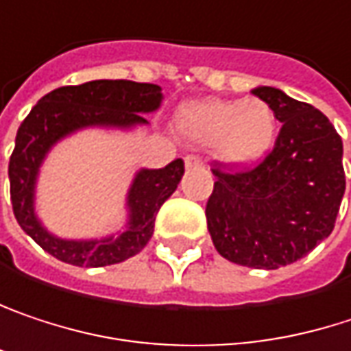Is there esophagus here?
<instances>
[{
    "instance_id": "34e87169",
    "label": "esophagus",
    "mask_w": 351,
    "mask_h": 351,
    "mask_svg": "<svg viewBox=\"0 0 351 351\" xmlns=\"http://www.w3.org/2000/svg\"><path fill=\"white\" fill-rule=\"evenodd\" d=\"M184 161H186V169H196V167H202V165H204V161H202L197 155H188Z\"/></svg>"
}]
</instances>
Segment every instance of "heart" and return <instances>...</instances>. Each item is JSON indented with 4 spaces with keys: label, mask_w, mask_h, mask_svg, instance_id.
I'll list each match as a JSON object with an SVG mask.
<instances>
[{
    "label": "heart",
    "mask_w": 351,
    "mask_h": 351,
    "mask_svg": "<svg viewBox=\"0 0 351 351\" xmlns=\"http://www.w3.org/2000/svg\"><path fill=\"white\" fill-rule=\"evenodd\" d=\"M176 133L192 145H214L228 167H252L275 145L277 117L261 99H199L182 105L173 119Z\"/></svg>",
    "instance_id": "obj_1"
}]
</instances>
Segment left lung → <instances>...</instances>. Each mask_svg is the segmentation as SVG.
Here are the masks:
<instances>
[{"instance_id":"obj_1","label":"left lung","mask_w":351,"mask_h":351,"mask_svg":"<svg viewBox=\"0 0 351 351\" xmlns=\"http://www.w3.org/2000/svg\"><path fill=\"white\" fill-rule=\"evenodd\" d=\"M252 93L275 110L281 133L254 169H214L206 220L226 261L271 271L303 258L331 234L346 192L343 145L322 110L275 86Z\"/></svg>"}]
</instances>
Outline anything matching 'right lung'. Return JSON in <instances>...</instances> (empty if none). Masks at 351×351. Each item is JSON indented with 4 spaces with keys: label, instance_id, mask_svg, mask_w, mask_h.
<instances>
[{
    "label": "right lung",
    "instance_id": "right-lung-1",
    "mask_svg": "<svg viewBox=\"0 0 351 351\" xmlns=\"http://www.w3.org/2000/svg\"><path fill=\"white\" fill-rule=\"evenodd\" d=\"M161 103V86L133 80H90L42 97L18 129L8 169L12 206L23 232L58 261L76 267L117 265L141 252L154 237L155 214L182 182V159L159 169H137L125 196V226L99 239H62L50 232L36 212V190L46 157L66 137L86 129L145 127L149 123L143 114L155 112Z\"/></svg>",
    "mask_w": 351,
    "mask_h": 351
}]
</instances>
